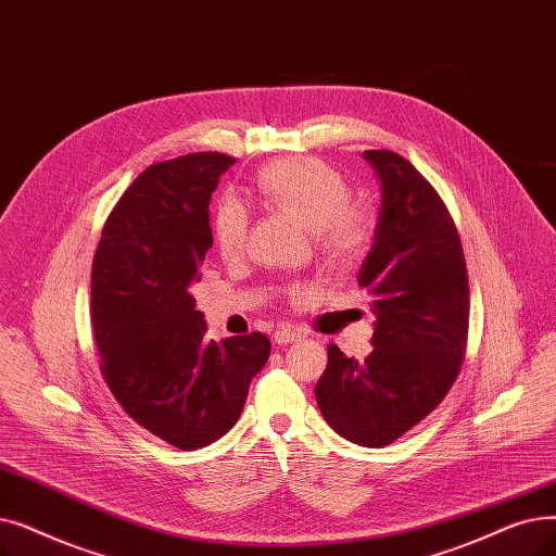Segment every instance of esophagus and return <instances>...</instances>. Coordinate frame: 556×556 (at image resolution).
Here are the masks:
<instances>
[{"mask_svg": "<svg viewBox=\"0 0 556 556\" xmlns=\"http://www.w3.org/2000/svg\"><path fill=\"white\" fill-rule=\"evenodd\" d=\"M302 336H304V333L298 331V329L279 327V329L275 331V343H277V345H288V343H293V341H300Z\"/></svg>", "mask_w": 556, "mask_h": 556, "instance_id": "obj_1", "label": "esophagus"}]
</instances>
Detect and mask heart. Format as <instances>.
Listing matches in <instances>:
<instances>
[{"instance_id": "obj_1", "label": "heart", "mask_w": 556, "mask_h": 556, "mask_svg": "<svg viewBox=\"0 0 556 556\" xmlns=\"http://www.w3.org/2000/svg\"><path fill=\"white\" fill-rule=\"evenodd\" d=\"M254 192L313 229V243L333 268H350L372 243V213L352 202L348 177L320 159L288 156L265 163L254 177ZM248 231V208L233 198H223L211 218L215 250L225 261L240 258Z\"/></svg>"}]
</instances>
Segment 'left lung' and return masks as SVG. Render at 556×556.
<instances>
[{
    "instance_id": "obj_1",
    "label": "left lung",
    "mask_w": 556,
    "mask_h": 556,
    "mask_svg": "<svg viewBox=\"0 0 556 556\" xmlns=\"http://www.w3.org/2000/svg\"><path fill=\"white\" fill-rule=\"evenodd\" d=\"M364 156L381 179L375 245L358 273L375 298V348L356 361L329 343L316 400L343 439L383 447L450 393L466 356L470 293L462 238L437 188L397 152Z\"/></svg>"
}]
</instances>
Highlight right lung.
Returning <instances> with one entry per match:
<instances>
[{
  "mask_svg": "<svg viewBox=\"0 0 556 556\" xmlns=\"http://www.w3.org/2000/svg\"><path fill=\"white\" fill-rule=\"evenodd\" d=\"M236 159L195 152L140 173L92 258L90 318L100 368L125 414L179 450L215 443L243 414L270 338L206 341L190 295L213 245L211 192Z\"/></svg>",
  "mask_w": 556,
  "mask_h": 556,
  "instance_id": "obj_1",
  "label": "right lung"
}]
</instances>
